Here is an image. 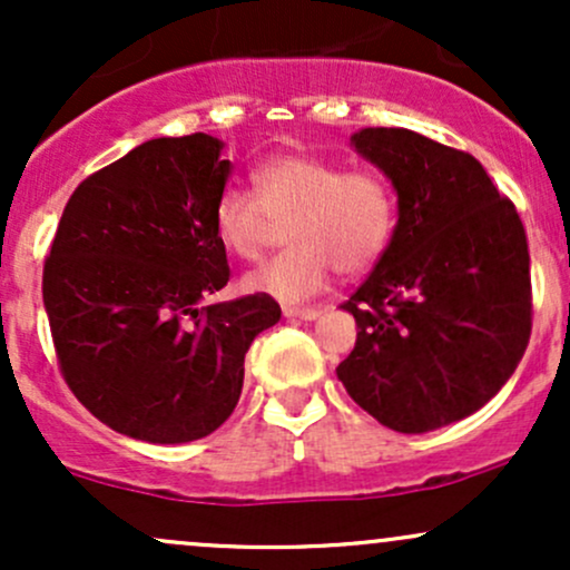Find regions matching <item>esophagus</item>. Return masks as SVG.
I'll return each mask as SVG.
<instances>
[{
    "label": "esophagus",
    "mask_w": 570,
    "mask_h": 570,
    "mask_svg": "<svg viewBox=\"0 0 570 570\" xmlns=\"http://www.w3.org/2000/svg\"><path fill=\"white\" fill-rule=\"evenodd\" d=\"M284 316L286 318H305V322H313V318L322 316L318 307H294V305H284Z\"/></svg>",
    "instance_id": "obj_1"
}]
</instances>
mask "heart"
Instances as JSON below:
<instances>
[{"label": "heart", "instance_id": "b5f03b06", "mask_svg": "<svg viewBox=\"0 0 570 570\" xmlns=\"http://www.w3.org/2000/svg\"><path fill=\"white\" fill-rule=\"evenodd\" d=\"M248 189H222L214 230L240 259H259L286 227L289 248L246 276V289L305 299L326 289L335 267L364 273L394 230V193L370 168H343L313 155H276L259 163Z\"/></svg>", "mask_w": 570, "mask_h": 570}]
</instances>
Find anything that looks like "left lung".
Returning a JSON list of instances; mask_svg holds the SVG:
<instances>
[{
  "instance_id": "1",
  "label": "left lung",
  "mask_w": 570,
  "mask_h": 570,
  "mask_svg": "<svg viewBox=\"0 0 570 570\" xmlns=\"http://www.w3.org/2000/svg\"><path fill=\"white\" fill-rule=\"evenodd\" d=\"M351 141L394 185L399 222L343 303L358 332L337 377L383 426L423 434L488 404L528 348L525 227L469 153L407 128Z\"/></svg>"
}]
</instances>
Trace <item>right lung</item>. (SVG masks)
Listing matches in <instances>:
<instances>
[{
    "label": "right lung",
    "instance_id": "right-lung-1",
    "mask_svg": "<svg viewBox=\"0 0 570 570\" xmlns=\"http://www.w3.org/2000/svg\"><path fill=\"white\" fill-rule=\"evenodd\" d=\"M219 139L144 141L71 193L45 259L58 367L101 423L155 444L230 417L252 340L281 318L271 294L206 305L230 281L214 206L230 176Z\"/></svg>",
    "mask_w": 570,
    "mask_h": 570
}]
</instances>
